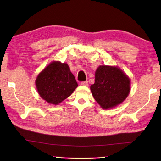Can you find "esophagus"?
Masks as SVG:
<instances>
[{
  "label": "esophagus",
  "mask_w": 161,
  "mask_h": 161,
  "mask_svg": "<svg viewBox=\"0 0 161 161\" xmlns=\"http://www.w3.org/2000/svg\"><path fill=\"white\" fill-rule=\"evenodd\" d=\"M81 85H82V86H88V81H81L80 83Z\"/></svg>",
  "instance_id": "obj_1"
}]
</instances>
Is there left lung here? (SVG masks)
<instances>
[{"label": "left lung", "mask_w": 161, "mask_h": 161, "mask_svg": "<svg viewBox=\"0 0 161 161\" xmlns=\"http://www.w3.org/2000/svg\"><path fill=\"white\" fill-rule=\"evenodd\" d=\"M92 95L104 109L121 104L130 92V80L120 68L100 66L95 71L94 84L91 86Z\"/></svg>", "instance_id": "obj_1"}]
</instances>
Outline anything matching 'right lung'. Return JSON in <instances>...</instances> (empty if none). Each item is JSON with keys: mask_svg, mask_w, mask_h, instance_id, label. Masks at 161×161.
Listing matches in <instances>:
<instances>
[{"mask_svg": "<svg viewBox=\"0 0 161 161\" xmlns=\"http://www.w3.org/2000/svg\"><path fill=\"white\" fill-rule=\"evenodd\" d=\"M35 84L42 98L55 105L69 97L78 86L68 65L60 61H53L44 68Z\"/></svg>", "mask_w": 161, "mask_h": 161, "instance_id": "right-lung-1", "label": "right lung"}]
</instances>
